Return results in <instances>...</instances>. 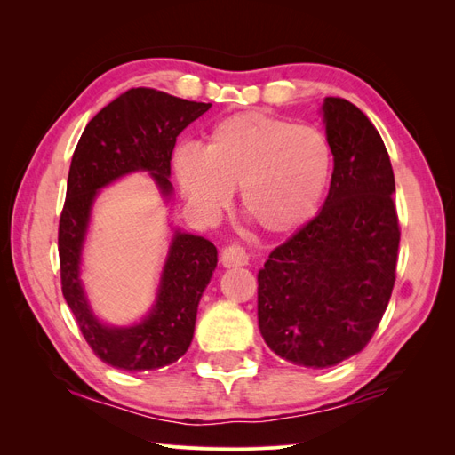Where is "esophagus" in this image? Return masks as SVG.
<instances>
[{
  "instance_id": "1",
  "label": "esophagus",
  "mask_w": 455,
  "mask_h": 455,
  "mask_svg": "<svg viewBox=\"0 0 455 455\" xmlns=\"http://www.w3.org/2000/svg\"><path fill=\"white\" fill-rule=\"evenodd\" d=\"M222 264L224 267H239V266H246L249 264V252L244 251V246L241 244H229L222 251Z\"/></svg>"
}]
</instances>
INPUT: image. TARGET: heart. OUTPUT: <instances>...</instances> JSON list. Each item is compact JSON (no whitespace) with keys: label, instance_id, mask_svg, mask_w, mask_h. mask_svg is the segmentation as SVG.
I'll use <instances>...</instances> for the list:
<instances>
[{"label":"heart","instance_id":"1","mask_svg":"<svg viewBox=\"0 0 455 455\" xmlns=\"http://www.w3.org/2000/svg\"><path fill=\"white\" fill-rule=\"evenodd\" d=\"M178 184L204 212H218L241 188L254 226L291 233L313 218L332 171L326 136L311 125L261 112L229 116L206 132L204 148L180 146L172 157Z\"/></svg>","mask_w":455,"mask_h":455}]
</instances>
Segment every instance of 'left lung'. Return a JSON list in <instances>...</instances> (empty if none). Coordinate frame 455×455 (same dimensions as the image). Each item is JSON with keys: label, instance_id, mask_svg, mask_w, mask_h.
Instances as JSON below:
<instances>
[{"label": "left lung", "instance_id": "obj_1", "mask_svg": "<svg viewBox=\"0 0 455 455\" xmlns=\"http://www.w3.org/2000/svg\"><path fill=\"white\" fill-rule=\"evenodd\" d=\"M323 116L334 156L328 197L258 273L261 336L306 368L334 366L368 346L389 304L401 243L379 132L338 96L324 99Z\"/></svg>", "mask_w": 455, "mask_h": 455}]
</instances>
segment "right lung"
<instances>
[{
  "instance_id": "obj_1",
  "label": "right lung",
  "mask_w": 455,
  "mask_h": 455,
  "mask_svg": "<svg viewBox=\"0 0 455 455\" xmlns=\"http://www.w3.org/2000/svg\"><path fill=\"white\" fill-rule=\"evenodd\" d=\"M211 106L148 87L129 89L87 123L76 146L59 222L62 294L92 353L114 368L148 371L180 359L194 339L199 299L218 252L204 237L174 231L157 299L146 319L127 328L106 326L92 315L79 279L91 206L100 188L134 171H148L169 197L176 136Z\"/></svg>"
}]
</instances>
